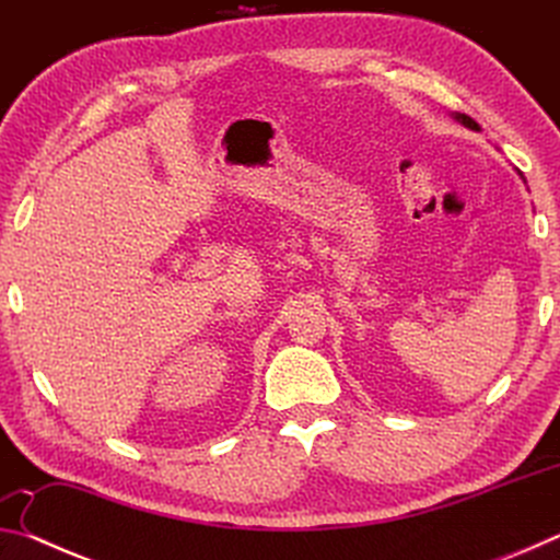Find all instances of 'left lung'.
<instances>
[{"mask_svg": "<svg viewBox=\"0 0 560 560\" xmlns=\"http://www.w3.org/2000/svg\"><path fill=\"white\" fill-rule=\"evenodd\" d=\"M457 120H459V122H464V126H467V128H471V130H479V126H477V120H471L469 116H464V113H459V116H457Z\"/></svg>", "mask_w": 560, "mask_h": 560, "instance_id": "8db88e82", "label": "left lung"}]
</instances>
